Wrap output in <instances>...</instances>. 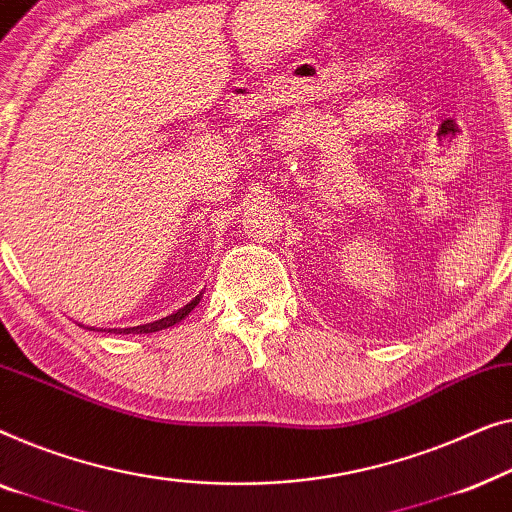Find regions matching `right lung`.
<instances>
[{
  "label": "right lung",
  "mask_w": 512,
  "mask_h": 512,
  "mask_svg": "<svg viewBox=\"0 0 512 512\" xmlns=\"http://www.w3.org/2000/svg\"><path fill=\"white\" fill-rule=\"evenodd\" d=\"M201 294H204V292H199L197 297H194L192 301H187V304H185L183 308H178L176 313L167 315V318H160V320H155V322H146V325H139V327L109 329V331H113V334H153V331H162V329H167V327H174V325H178V322H181V320H185V315L192 313V308L197 306L199 301H201Z\"/></svg>",
  "instance_id": "1"
}]
</instances>
